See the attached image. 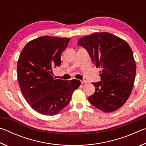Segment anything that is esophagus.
<instances>
[{"instance_id": "obj_1", "label": "esophagus", "mask_w": 146, "mask_h": 146, "mask_svg": "<svg viewBox=\"0 0 146 146\" xmlns=\"http://www.w3.org/2000/svg\"><path fill=\"white\" fill-rule=\"evenodd\" d=\"M81 83H82V84H86V83H87V82H86L85 80H81Z\"/></svg>"}]
</instances>
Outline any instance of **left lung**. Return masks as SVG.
Wrapping results in <instances>:
<instances>
[{"mask_svg":"<svg viewBox=\"0 0 146 146\" xmlns=\"http://www.w3.org/2000/svg\"><path fill=\"white\" fill-rule=\"evenodd\" d=\"M96 67L100 68L101 81L88 100L106 113L117 110L131 95L135 82L136 64L132 49L124 40L107 32L94 33L79 39Z\"/></svg>","mask_w":146,"mask_h":146,"instance_id":"1","label":"left lung"}]
</instances>
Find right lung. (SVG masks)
<instances>
[{
    "instance_id": "1",
    "label": "right lung",
    "mask_w": 146,
    "mask_h": 146,
    "mask_svg": "<svg viewBox=\"0 0 146 146\" xmlns=\"http://www.w3.org/2000/svg\"><path fill=\"white\" fill-rule=\"evenodd\" d=\"M70 38L42 36L24 46L17 62V78L24 98L35 111L55 115L70 102L80 85L76 79L63 80L53 77V70L61 64V54Z\"/></svg>"
}]
</instances>
